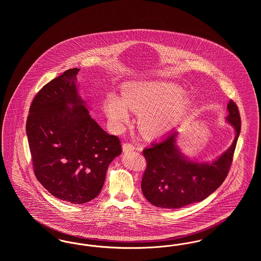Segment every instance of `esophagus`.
<instances>
[{"label":"esophagus","mask_w":261,"mask_h":261,"mask_svg":"<svg viewBox=\"0 0 261 261\" xmlns=\"http://www.w3.org/2000/svg\"><path fill=\"white\" fill-rule=\"evenodd\" d=\"M122 148H123V151H124V152L132 151V150L135 149V147H134L132 144H130V143H125V144H123Z\"/></svg>","instance_id":"obj_1"}]
</instances>
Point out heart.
Returning <instances> with one entry per match:
<instances>
[{"label": "heart", "instance_id": "1", "mask_svg": "<svg viewBox=\"0 0 261 261\" xmlns=\"http://www.w3.org/2000/svg\"><path fill=\"white\" fill-rule=\"evenodd\" d=\"M192 102V96L173 83L131 81L123 86L122 98L114 92L106 96L103 110L117 126L128 121V110L140 112L141 129L149 136H158L183 119Z\"/></svg>", "mask_w": 261, "mask_h": 261}]
</instances>
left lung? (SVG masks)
<instances>
[{"label":"left lung","mask_w":261,"mask_h":261,"mask_svg":"<svg viewBox=\"0 0 261 261\" xmlns=\"http://www.w3.org/2000/svg\"><path fill=\"white\" fill-rule=\"evenodd\" d=\"M225 120L234 128L232 145L211 162L188 158L177 146L179 132L143 150L148 166L143 175V195L151 204L162 208H181L207 198L223 183L231 166L241 132V117L236 103L227 105Z\"/></svg>","instance_id":"1"}]
</instances>
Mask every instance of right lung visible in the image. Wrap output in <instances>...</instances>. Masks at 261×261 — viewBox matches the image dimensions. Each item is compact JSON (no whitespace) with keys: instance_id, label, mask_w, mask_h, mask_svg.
Instances as JSON below:
<instances>
[{"instance_id":"obj_1","label":"right lung","mask_w":261,"mask_h":261,"mask_svg":"<svg viewBox=\"0 0 261 261\" xmlns=\"http://www.w3.org/2000/svg\"><path fill=\"white\" fill-rule=\"evenodd\" d=\"M80 69L71 68L42 88L33 99L26 134L39 182L54 197L81 204L98 197L120 141L90 115L79 92Z\"/></svg>"}]
</instances>
